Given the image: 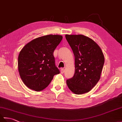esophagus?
Listing matches in <instances>:
<instances>
[{
    "instance_id": "34e87169",
    "label": "esophagus",
    "mask_w": 122,
    "mask_h": 122,
    "mask_svg": "<svg viewBox=\"0 0 122 122\" xmlns=\"http://www.w3.org/2000/svg\"><path fill=\"white\" fill-rule=\"evenodd\" d=\"M64 71H65V70H64V69H61L60 72H61V74H63V73H64Z\"/></svg>"
}]
</instances>
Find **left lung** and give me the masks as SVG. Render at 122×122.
I'll return each mask as SVG.
<instances>
[{
  "mask_svg": "<svg viewBox=\"0 0 122 122\" xmlns=\"http://www.w3.org/2000/svg\"><path fill=\"white\" fill-rule=\"evenodd\" d=\"M75 58V73L66 80L69 89L76 94L91 90L101 77L104 56L97 44L86 36L66 35Z\"/></svg>",
  "mask_w": 122,
  "mask_h": 122,
  "instance_id": "1",
  "label": "left lung"
}]
</instances>
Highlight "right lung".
Wrapping results in <instances>:
<instances>
[{
	"label": "right lung",
	"instance_id": "right-lung-1",
	"mask_svg": "<svg viewBox=\"0 0 122 122\" xmlns=\"http://www.w3.org/2000/svg\"><path fill=\"white\" fill-rule=\"evenodd\" d=\"M62 38L60 35L44 36L31 41L20 51L18 71L30 89L41 91L48 86L54 75L60 73L53 52Z\"/></svg>",
	"mask_w": 122,
	"mask_h": 122
}]
</instances>
